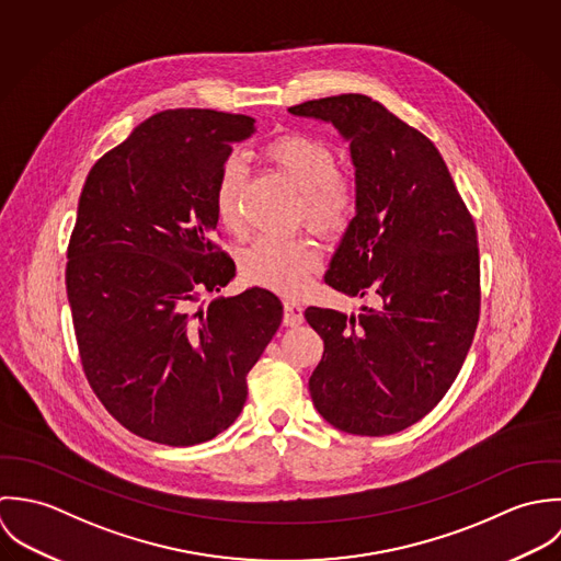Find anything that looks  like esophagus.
I'll return each instance as SVG.
<instances>
[{
  "label": "esophagus",
  "instance_id": "34e87169",
  "mask_svg": "<svg viewBox=\"0 0 561 561\" xmlns=\"http://www.w3.org/2000/svg\"><path fill=\"white\" fill-rule=\"evenodd\" d=\"M304 323V308L297 301H286L284 304V325L297 328Z\"/></svg>",
  "mask_w": 561,
  "mask_h": 561
}]
</instances>
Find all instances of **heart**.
<instances>
[{
  "label": "heart",
  "instance_id": "obj_1",
  "mask_svg": "<svg viewBox=\"0 0 561 561\" xmlns=\"http://www.w3.org/2000/svg\"><path fill=\"white\" fill-rule=\"evenodd\" d=\"M262 158L301 195L304 219L314 231L336 236L351 225L359 202L357 184L348 173L337 171L336 153L328 142L308 134H286L271 140ZM242 191L244 169L231 158L215 188L217 217L229 231L242 227ZM319 262L321 249L310 238H262L244 253L242 275L279 295H297Z\"/></svg>",
  "mask_w": 561,
  "mask_h": 561
}]
</instances>
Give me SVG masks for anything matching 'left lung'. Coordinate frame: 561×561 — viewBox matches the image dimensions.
<instances>
[{
  "mask_svg": "<svg viewBox=\"0 0 561 561\" xmlns=\"http://www.w3.org/2000/svg\"><path fill=\"white\" fill-rule=\"evenodd\" d=\"M348 140L357 210L325 273L359 314L308 308L323 337L310 377L319 414L340 432L390 436L447 394L479 321L477 229L436 145L366 95L288 108Z\"/></svg>",
  "mask_w": 561,
  "mask_h": 561,
  "instance_id": "8db88e82",
  "label": "left lung"
}]
</instances>
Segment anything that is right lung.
I'll return each mask as SVG.
<instances>
[{
  "mask_svg": "<svg viewBox=\"0 0 561 561\" xmlns=\"http://www.w3.org/2000/svg\"><path fill=\"white\" fill-rule=\"evenodd\" d=\"M247 114H153L91 169L67 251V297L87 379L131 434L193 447L227 430L247 373L282 323L264 288L217 297L233 260L221 251L215 188Z\"/></svg>",
  "mask_w": 561,
  "mask_h": 561,
  "instance_id": "1",
  "label": "right lung"
}]
</instances>
